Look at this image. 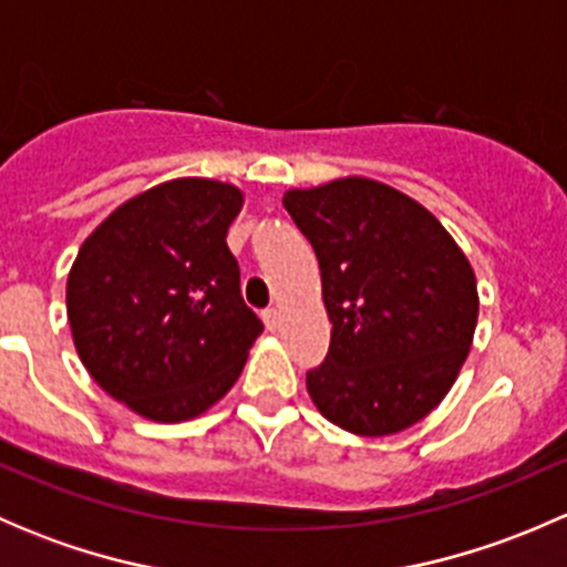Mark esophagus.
I'll use <instances>...</instances> for the list:
<instances>
[{"label": "esophagus", "mask_w": 567, "mask_h": 567, "mask_svg": "<svg viewBox=\"0 0 567 567\" xmlns=\"http://www.w3.org/2000/svg\"><path fill=\"white\" fill-rule=\"evenodd\" d=\"M262 320H266L268 331H277L279 329V310H277V307H268V310H262Z\"/></svg>", "instance_id": "34e87169"}]
</instances>
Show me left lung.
Wrapping results in <instances>:
<instances>
[{
  "label": "left lung",
  "instance_id": "left-lung-1",
  "mask_svg": "<svg viewBox=\"0 0 567 567\" xmlns=\"http://www.w3.org/2000/svg\"><path fill=\"white\" fill-rule=\"evenodd\" d=\"M285 210L312 244L329 353L307 373L320 414L390 436L431 414L458 379L477 326V279L442 221L370 177L290 188Z\"/></svg>",
  "mask_w": 567,
  "mask_h": 567
}]
</instances>
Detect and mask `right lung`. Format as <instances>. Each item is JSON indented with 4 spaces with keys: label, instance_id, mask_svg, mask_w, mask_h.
I'll list each match as a JSON object with an SVG mask.
<instances>
[{
    "label": "right lung",
    "instance_id": "1",
    "mask_svg": "<svg viewBox=\"0 0 567 567\" xmlns=\"http://www.w3.org/2000/svg\"><path fill=\"white\" fill-rule=\"evenodd\" d=\"M241 205V188L208 177L153 186L95 227L68 274L79 359L145 420L210 409L260 337L225 241Z\"/></svg>",
    "mask_w": 567,
    "mask_h": 567
}]
</instances>
